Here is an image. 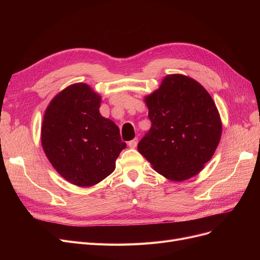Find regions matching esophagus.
Instances as JSON below:
<instances>
[{
    "label": "esophagus",
    "instance_id": "esophagus-1",
    "mask_svg": "<svg viewBox=\"0 0 260 260\" xmlns=\"http://www.w3.org/2000/svg\"><path fill=\"white\" fill-rule=\"evenodd\" d=\"M137 144H138V139H137V138H135V139H133V140H131V141L128 142V146H129L131 148H135L136 146H137Z\"/></svg>",
    "mask_w": 260,
    "mask_h": 260
}]
</instances>
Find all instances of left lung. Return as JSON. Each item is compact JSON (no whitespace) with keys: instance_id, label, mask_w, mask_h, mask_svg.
Returning <instances> with one entry per match:
<instances>
[{"instance_id":"1","label":"left lung","mask_w":260,"mask_h":260,"mask_svg":"<svg viewBox=\"0 0 260 260\" xmlns=\"http://www.w3.org/2000/svg\"><path fill=\"white\" fill-rule=\"evenodd\" d=\"M152 126L138 151L157 173L172 181L197 175L219 144L218 109L201 84L183 75H169L145 97Z\"/></svg>"}]
</instances>
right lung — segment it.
<instances>
[{"label": "right lung", "mask_w": 260, "mask_h": 260, "mask_svg": "<svg viewBox=\"0 0 260 260\" xmlns=\"http://www.w3.org/2000/svg\"><path fill=\"white\" fill-rule=\"evenodd\" d=\"M100 103V95L87 84L70 85L47 106L41 129L51 166L67 181L82 187L111 175L126 147L115 122L101 116Z\"/></svg>", "instance_id": "right-lung-1"}]
</instances>
